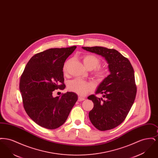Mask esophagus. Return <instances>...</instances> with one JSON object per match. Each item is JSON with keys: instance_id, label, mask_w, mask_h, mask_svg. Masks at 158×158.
<instances>
[{"instance_id": "1", "label": "esophagus", "mask_w": 158, "mask_h": 158, "mask_svg": "<svg viewBox=\"0 0 158 158\" xmlns=\"http://www.w3.org/2000/svg\"><path fill=\"white\" fill-rule=\"evenodd\" d=\"M85 98L82 97L81 96L78 97V101H82L85 100Z\"/></svg>"}]
</instances>
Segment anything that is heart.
I'll list each match as a JSON object with an SVG mask.
<instances>
[{"label":"heart","instance_id":"obj_1","mask_svg":"<svg viewBox=\"0 0 158 158\" xmlns=\"http://www.w3.org/2000/svg\"><path fill=\"white\" fill-rule=\"evenodd\" d=\"M82 60L85 67L88 70L94 69V74L98 82H102L108 75V70L105 68L99 67L101 64V60L95 55L85 54L82 57ZM71 60H68L63 66V72L67 73ZM68 89L77 94L84 95L93 89L92 83L79 79H76L69 83Z\"/></svg>","mask_w":158,"mask_h":158}]
</instances>
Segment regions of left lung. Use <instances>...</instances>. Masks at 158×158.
Here are the masks:
<instances>
[{"instance_id": "obj_1", "label": "left lung", "mask_w": 158, "mask_h": 158, "mask_svg": "<svg viewBox=\"0 0 158 158\" xmlns=\"http://www.w3.org/2000/svg\"><path fill=\"white\" fill-rule=\"evenodd\" d=\"M83 49L101 55L108 64L110 75L100 83L96 94L88 97L94 108L89 113L92 124L101 131L113 129L121 124L135 99L137 87L135 72L130 61L115 49L103 47H82Z\"/></svg>"}]
</instances>
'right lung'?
I'll return each mask as SVG.
<instances>
[{"label":"right lung","instance_id":"1","mask_svg":"<svg viewBox=\"0 0 158 158\" xmlns=\"http://www.w3.org/2000/svg\"><path fill=\"white\" fill-rule=\"evenodd\" d=\"M76 48H50L35 54L21 75L19 90L23 108L31 118L43 127L52 130L63 125L77 100L76 94L72 92L53 97L55 89L65 88L64 63Z\"/></svg>","mask_w":158,"mask_h":158}]
</instances>
